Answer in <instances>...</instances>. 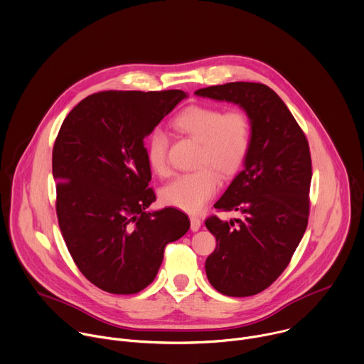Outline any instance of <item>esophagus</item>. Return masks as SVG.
Masks as SVG:
<instances>
[{"mask_svg":"<svg viewBox=\"0 0 364 364\" xmlns=\"http://www.w3.org/2000/svg\"><path fill=\"white\" fill-rule=\"evenodd\" d=\"M200 227H201V220L197 215H191L190 217V228L193 231H198Z\"/></svg>","mask_w":364,"mask_h":364,"instance_id":"obj_1","label":"esophagus"}]
</instances>
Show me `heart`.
Listing matches in <instances>:
<instances>
[{
    "label": "heart",
    "instance_id": "obj_1",
    "mask_svg": "<svg viewBox=\"0 0 364 364\" xmlns=\"http://www.w3.org/2000/svg\"><path fill=\"white\" fill-rule=\"evenodd\" d=\"M183 134L200 141L196 157L197 170L177 176L161 191L166 204L198 213L215 194L221 176L234 174L249 156L253 130L249 115L241 109L223 111L214 105L194 104L184 108L173 121ZM167 134L156 129L147 139L146 154L153 173L167 176L170 171Z\"/></svg>",
    "mask_w": 364,
    "mask_h": 364
}]
</instances>
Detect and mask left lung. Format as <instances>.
Returning <instances> with one entry per match:
<instances>
[{"mask_svg":"<svg viewBox=\"0 0 364 364\" xmlns=\"http://www.w3.org/2000/svg\"><path fill=\"white\" fill-rule=\"evenodd\" d=\"M196 94L238 104L252 121L253 140L245 168L214 204L220 211H238L243 218L205 220L217 241L205 260V273L221 294L253 296L284 272L306 231L309 141L283 100L264 84L235 81Z\"/></svg>","mask_w":364,"mask_h":364,"instance_id":"8db88e82","label":"left lung"}]
</instances>
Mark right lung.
<instances>
[{
  "mask_svg": "<svg viewBox=\"0 0 364 364\" xmlns=\"http://www.w3.org/2000/svg\"><path fill=\"white\" fill-rule=\"evenodd\" d=\"M187 94L101 91L65 117L53 149L55 210L67 249L84 277L112 294H134L157 276L164 249L190 228L156 201L144 139Z\"/></svg>",
  "mask_w": 364,
  "mask_h": 364,
  "instance_id": "right-lung-1",
  "label": "right lung"
}]
</instances>
